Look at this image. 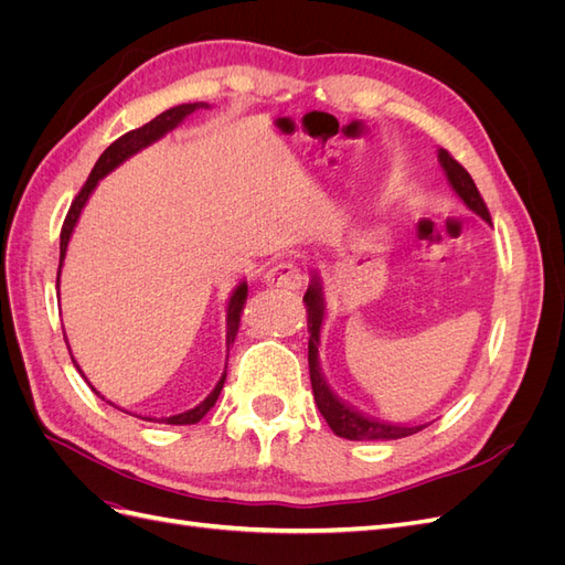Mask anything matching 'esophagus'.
Masks as SVG:
<instances>
[{"instance_id":"1","label":"esophagus","mask_w":565,"mask_h":565,"mask_svg":"<svg viewBox=\"0 0 565 565\" xmlns=\"http://www.w3.org/2000/svg\"><path fill=\"white\" fill-rule=\"evenodd\" d=\"M264 282L268 287H280V289H297L301 287V273L295 264H276L266 270Z\"/></svg>"}]
</instances>
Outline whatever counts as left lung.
<instances>
[{
	"mask_svg": "<svg viewBox=\"0 0 565 565\" xmlns=\"http://www.w3.org/2000/svg\"><path fill=\"white\" fill-rule=\"evenodd\" d=\"M438 162L446 172L448 183L452 185V191L459 195V200L467 204L471 212H476L481 216L486 224H492L490 221V212L486 207V202L478 193V188L473 183V179L469 177V172L461 167L448 150H438ZM303 303H306V322H309V372H311V386H313V398L316 405L320 409V415L324 417V422L330 424V429L349 440H396V438H405L413 436L417 431H422L424 426L429 424H417V426H405V424H391V422H382L374 419L361 409H355L353 405L341 401L337 393L330 388L328 380L320 370V361H318V347H320V328L324 320V295H322V282L318 273H313L311 285L306 289L303 295Z\"/></svg>",
	"mask_w": 565,
	"mask_h": 565,
	"instance_id": "obj_1",
	"label": "left lung"
}]
</instances>
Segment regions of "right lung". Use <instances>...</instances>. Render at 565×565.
<instances>
[{
  "instance_id": "add662e5",
  "label": "right lung",
  "mask_w": 565,
  "mask_h": 565,
  "mask_svg": "<svg viewBox=\"0 0 565 565\" xmlns=\"http://www.w3.org/2000/svg\"><path fill=\"white\" fill-rule=\"evenodd\" d=\"M198 108H210V104H202V100H200V104H183V106L169 108V110L160 113L156 119H150L148 125H143V127H139V129H131V131H127L125 136H119V139H117L115 143H110V146L104 150V156H100V158L96 160V164H94V169H92V174H89L87 183L82 185V191L77 193V198H75L73 204H71V212H67V216H65V221H63V228H61V262H58L56 289H58V285H61V268H63V259H65V252H67V243H71V235H73V231H75V226H77V221H79V214H82V210H84V204H87V200H89V195L94 193V188L98 185V181L104 179V177H108V174L113 172V169H117L125 160H129L131 156H136V152H139V150L148 148L150 143L160 141L167 131L177 129V127L183 122V119H185L188 115H191V113H195ZM245 301H247V282L243 280L241 285H237V287L233 289V295H231L228 306H226V349H231L233 339H235V334H237V328H241V313H243ZM65 344H67V339H65ZM71 358H73V353H71ZM226 361H228V358H226ZM73 363H75L77 372L84 377V372L79 370L75 358H73ZM84 382H87V377H84ZM224 382H226V372L221 374V380L216 382V386L212 388V393H210L207 398H204L200 405H195V407H191V409H183V413H179V415L141 417V419L160 422V424H179V426H183V424H198V422L214 407L221 388H224ZM87 384H89V382H87ZM89 386H92V384H89ZM92 391L96 393L98 398H104L94 386H92ZM104 401H106V398H104ZM106 403L113 405V407H117V405L110 403V401H106ZM117 409H119V407H117ZM122 413H125V409H122Z\"/></svg>"
}]
</instances>
